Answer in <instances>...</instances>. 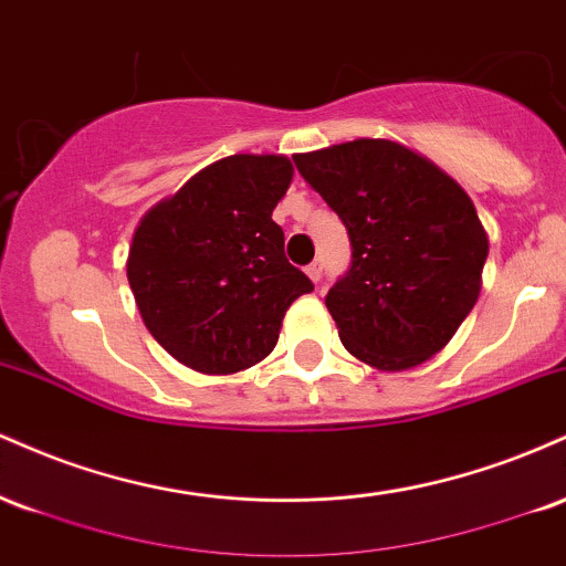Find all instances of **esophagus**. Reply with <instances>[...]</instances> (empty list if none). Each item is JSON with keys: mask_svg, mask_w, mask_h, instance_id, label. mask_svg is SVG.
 <instances>
[{"mask_svg": "<svg viewBox=\"0 0 566 566\" xmlns=\"http://www.w3.org/2000/svg\"><path fill=\"white\" fill-rule=\"evenodd\" d=\"M322 271H324V261H322V258H316V261L311 263L308 269H305V274L311 276V282L319 284V282H322Z\"/></svg>", "mask_w": 566, "mask_h": 566, "instance_id": "esophagus-1", "label": "esophagus"}]
</instances>
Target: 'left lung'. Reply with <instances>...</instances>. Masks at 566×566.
<instances>
[{
	"label": "left lung",
	"instance_id": "1",
	"mask_svg": "<svg viewBox=\"0 0 566 566\" xmlns=\"http://www.w3.org/2000/svg\"><path fill=\"white\" fill-rule=\"evenodd\" d=\"M292 159L350 239L348 271L324 297L343 346L386 373L423 365L482 290L490 242L469 193L433 161L382 138Z\"/></svg>",
	"mask_w": 566,
	"mask_h": 566
}]
</instances>
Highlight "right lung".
Listing matches in <instances>:
<instances>
[{"mask_svg":"<svg viewBox=\"0 0 566 566\" xmlns=\"http://www.w3.org/2000/svg\"><path fill=\"white\" fill-rule=\"evenodd\" d=\"M292 165L233 154L205 167L135 229L127 279L148 333L180 365L231 375L263 361L292 301L314 290L271 220Z\"/></svg>","mask_w":566,"mask_h":566,"instance_id":"right-lung-1","label":"right lung"}]
</instances>
